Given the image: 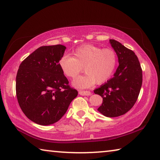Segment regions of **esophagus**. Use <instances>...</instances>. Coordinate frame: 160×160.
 Here are the masks:
<instances>
[{"label":"esophagus","mask_w":160,"mask_h":160,"mask_svg":"<svg viewBox=\"0 0 160 160\" xmlns=\"http://www.w3.org/2000/svg\"><path fill=\"white\" fill-rule=\"evenodd\" d=\"M79 94L82 96H90L92 94V92L90 91H79Z\"/></svg>","instance_id":"esophagus-1"}]
</instances>
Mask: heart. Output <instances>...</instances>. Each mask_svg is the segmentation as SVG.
<instances>
[{
  "label": "heart",
  "mask_w": 160,
  "mask_h": 160,
  "mask_svg": "<svg viewBox=\"0 0 160 160\" xmlns=\"http://www.w3.org/2000/svg\"><path fill=\"white\" fill-rule=\"evenodd\" d=\"M59 67L66 77L76 78L83 70L86 73L76 78L72 85L76 88H87L96 82L101 84L112 77L117 65V56L111 48L93 45H83L72 52V57L63 56L59 59Z\"/></svg>",
  "instance_id": "b5f03b06"
}]
</instances>
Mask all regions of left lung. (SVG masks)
<instances>
[{
    "label": "left lung",
    "instance_id": "left-lung-1",
    "mask_svg": "<svg viewBox=\"0 0 160 160\" xmlns=\"http://www.w3.org/2000/svg\"><path fill=\"white\" fill-rule=\"evenodd\" d=\"M109 42L118 56L119 66L113 77L94 92L103 98L97 110L112 118L123 115L133 107L141 89L142 72L133 51L114 39H109Z\"/></svg>",
    "mask_w": 160,
    "mask_h": 160
}]
</instances>
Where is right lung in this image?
Segmentation results:
<instances>
[{
	"mask_svg": "<svg viewBox=\"0 0 160 160\" xmlns=\"http://www.w3.org/2000/svg\"><path fill=\"white\" fill-rule=\"evenodd\" d=\"M66 48L61 44L41 47L19 66L16 76L19 105L27 117L39 125L57 122L78 96L58 65Z\"/></svg>",
	"mask_w": 160,
	"mask_h": 160,
	"instance_id": "right-lung-1",
	"label": "right lung"
}]
</instances>
